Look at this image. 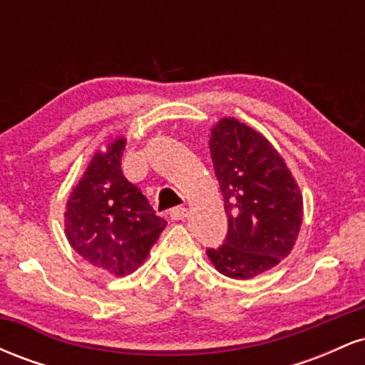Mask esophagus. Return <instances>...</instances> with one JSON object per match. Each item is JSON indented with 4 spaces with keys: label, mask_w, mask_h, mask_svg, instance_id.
Instances as JSON below:
<instances>
[{
    "label": "esophagus",
    "mask_w": 365,
    "mask_h": 365,
    "mask_svg": "<svg viewBox=\"0 0 365 365\" xmlns=\"http://www.w3.org/2000/svg\"><path fill=\"white\" fill-rule=\"evenodd\" d=\"M187 209L185 207H173L170 211V217L173 221H180V220H185L187 217Z\"/></svg>",
    "instance_id": "1"
}]
</instances>
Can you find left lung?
I'll list each match as a JSON object with an SVG mask.
<instances>
[{"mask_svg":"<svg viewBox=\"0 0 365 365\" xmlns=\"http://www.w3.org/2000/svg\"><path fill=\"white\" fill-rule=\"evenodd\" d=\"M228 233L207 249L221 274L250 279L273 269L299 237L304 216L300 188L271 142L235 118H221L209 139Z\"/></svg>","mask_w":365,"mask_h":365,"instance_id":"1","label":"left lung"}]
</instances>
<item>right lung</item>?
Instances as JSON below:
<instances>
[{"label":"right lung","mask_w":365,"mask_h":365,"mask_svg":"<svg viewBox=\"0 0 365 365\" xmlns=\"http://www.w3.org/2000/svg\"><path fill=\"white\" fill-rule=\"evenodd\" d=\"M123 149L118 137L94 154L65 211V233L75 252L115 276L133 273L166 226L140 188L125 178Z\"/></svg>","instance_id":"1"}]
</instances>
